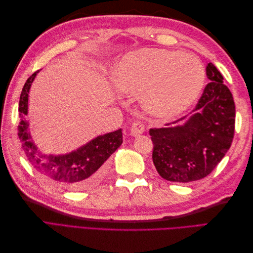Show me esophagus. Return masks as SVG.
Returning <instances> with one entry per match:
<instances>
[{
    "instance_id": "esophagus-1",
    "label": "esophagus",
    "mask_w": 253,
    "mask_h": 253,
    "mask_svg": "<svg viewBox=\"0 0 253 253\" xmlns=\"http://www.w3.org/2000/svg\"><path fill=\"white\" fill-rule=\"evenodd\" d=\"M144 131V125L142 122H135V124L129 128V133H131L132 136L137 137L143 133Z\"/></svg>"
}]
</instances>
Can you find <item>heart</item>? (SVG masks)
I'll return each mask as SVG.
<instances>
[{"mask_svg":"<svg viewBox=\"0 0 253 253\" xmlns=\"http://www.w3.org/2000/svg\"><path fill=\"white\" fill-rule=\"evenodd\" d=\"M204 79L203 64L193 55L155 48L127 53L113 71L118 89L141 96L144 109L162 117L178 116L189 109Z\"/></svg>","mask_w":253,"mask_h":253,"instance_id":"b5f03b06","label":"heart"}]
</instances>
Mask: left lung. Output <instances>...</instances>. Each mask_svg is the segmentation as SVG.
Returning a JSON list of instances; mask_svg holds the SVG:
<instances>
[{"mask_svg":"<svg viewBox=\"0 0 253 253\" xmlns=\"http://www.w3.org/2000/svg\"><path fill=\"white\" fill-rule=\"evenodd\" d=\"M206 74L210 82L194 114L173 122L183 121L181 125L150 129L153 163L158 174L169 181L190 182L206 177L231 147L235 124L232 94L212 63L207 65Z\"/></svg>","mask_w":253,"mask_h":253,"instance_id":"left-lung-1","label":"left lung"}]
</instances>
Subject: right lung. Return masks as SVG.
I'll return each mask as SVG.
<instances>
[{"instance_id": "1", "label": "right lung", "mask_w": 253, "mask_h": 253, "mask_svg": "<svg viewBox=\"0 0 253 253\" xmlns=\"http://www.w3.org/2000/svg\"><path fill=\"white\" fill-rule=\"evenodd\" d=\"M34 73L25 82L21 91L18 136L27 159L41 177L58 188L71 191L89 189L100 182L108 171V159L122 143V129L99 135L77 150L67 154L46 155L38 150L29 132L28 94L37 74Z\"/></svg>"}]
</instances>
